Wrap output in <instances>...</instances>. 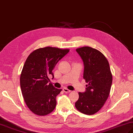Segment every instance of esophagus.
Returning <instances> with one entry per match:
<instances>
[{
    "mask_svg": "<svg viewBox=\"0 0 133 133\" xmlns=\"http://www.w3.org/2000/svg\"><path fill=\"white\" fill-rule=\"evenodd\" d=\"M63 91L64 92H66V93H69V92L71 91V90L67 89V88H63Z\"/></svg>",
    "mask_w": 133,
    "mask_h": 133,
    "instance_id": "1",
    "label": "esophagus"
}]
</instances>
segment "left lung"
<instances>
[{
  "instance_id": "1",
  "label": "left lung",
  "mask_w": 133,
  "mask_h": 133,
  "mask_svg": "<svg viewBox=\"0 0 133 133\" xmlns=\"http://www.w3.org/2000/svg\"><path fill=\"white\" fill-rule=\"evenodd\" d=\"M83 62L86 91L79 92L75 107L82 113L92 115L105 103L111 89L112 77L109 62L102 53L86 46L76 50Z\"/></svg>"
}]
</instances>
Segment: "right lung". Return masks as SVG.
Here are the masks:
<instances>
[{
	"mask_svg": "<svg viewBox=\"0 0 133 133\" xmlns=\"http://www.w3.org/2000/svg\"><path fill=\"white\" fill-rule=\"evenodd\" d=\"M69 49L46 47L34 51L28 56L20 77L22 93L26 105L33 113L46 115L55 109L56 97L62 91L49 83L48 76Z\"/></svg>",
	"mask_w": 133,
	"mask_h": 133,
	"instance_id": "1",
	"label": "right lung"
}]
</instances>
